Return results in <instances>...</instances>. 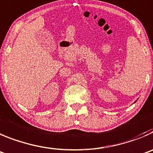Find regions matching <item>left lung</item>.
I'll return each mask as SVG.
<instances>
[{
    "instance_id": "1",
    "label": "left lung",
    "mask_w": 153,
    "mask_h": 153,
    "mask_svg": "<svg viewBox=\"0 0 153 153\" xmlns=\"http://www.w3.org/2000/svg\"><path fill=\"white\" fill-rule=\"evenodd\" d=\"M135 102H134V103H135Z\"/></svg>"
}]
</instances>
